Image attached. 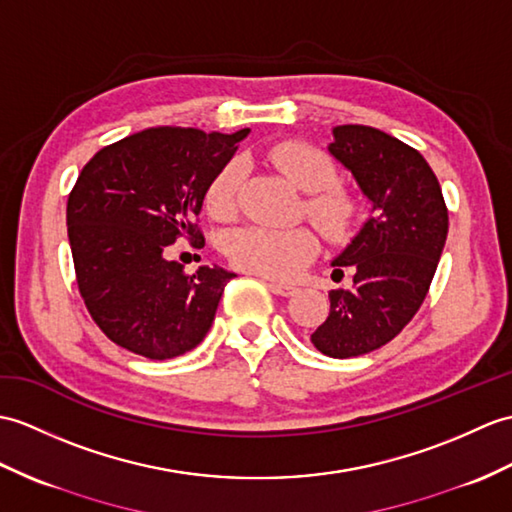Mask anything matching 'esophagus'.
I'll return each instance as SVG.
<instances>
[{"label": "esophagus", "instance_id": "obj_1", "mask_svg": "<svg viewBox=\"0 0 512 512\" xmlns=\"http://www.w3.org/2000/svg\"><path fill=\"white\" fill-rule=\"evenodd\" d=\"M270 290L275 292L277 296H292V294L296 292V288H292V285H288V283H277V281L270 283Z\"/></svg>", "mask_w": 512, "mask_h": 512}]
</instances>
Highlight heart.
<instances>
[{
	"mask_svg": "<svg viewBox=\"0 0 512 512\" xmlns=\"http://www.w3.org/2000/svg\"><path fill=\"white\" fill-rule=\"evenodd\" d=\"M268 159L290 181L303 189L307 213L329 240H344L358 222V198L347 187L336 185L338 170L327 152L305 141H281L268 150ZM242 183V163L231 161L213 176L207 187L205 207L213 218H231ZM318 251L310 229L244 227L229 235L227 255L237 268L257 275L283 279L303 268Z\"/></svg>",
	"mask_w": 512,
	"mask_h": 512,
	"instance_id": "1",
	"label": "heart"
}]
</instances>
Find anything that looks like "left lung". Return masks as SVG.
<instances>
[{"label": "left lung", "instance_id": "8db88e82", "mask_svg": "<svg viewBox=\"0 0 512 512\" xmlns=\"http://www.w3.org/2000/svg\"><path fill=\"white\" fill-rule=\"evenodd\" d=\"M331 135L329 154L371 205V216L331 261L340 275L344 266L353 270V288L329 292V316L312 334L320 353L344 360L384 347L417 314L449 220L421 152L371 126H334Z\"/></svg>", "mask_w": 512, "mask_h": 512}]
</instances>
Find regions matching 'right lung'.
<instances>
[{"label": "right lung", "mask_w": 512, "mask_h": 512, "mask_svg": "<svg viewBox=\"0 0 512 512\" xmlns=\"http://www.w3.org/2000/svg\"><path fill=\"white\" fill-rule=\"evenodd\" d=\"M251 133L159 126L102 148L67 200V235L91 318L120 347L170 360L207 336L235 272L168 259L178 237L202 240L207 187Z\"/></svg>", "instance_id": "1"}]
</instances>
